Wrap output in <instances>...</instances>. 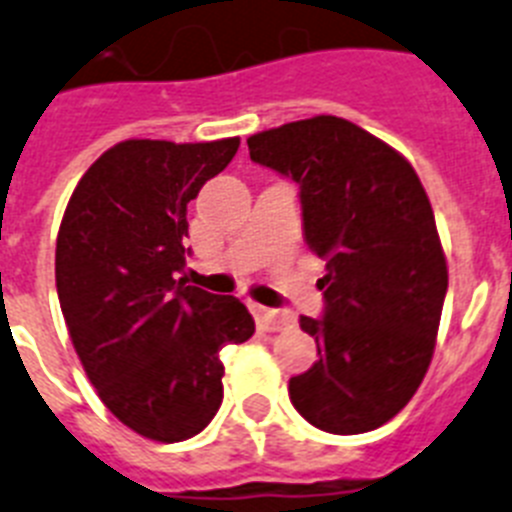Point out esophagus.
Returning <instances> with one entry per match:
<instances>
[{
	"mask_svg": "<svg viewBox=\"0 0 512 512\" xmlns=\"http://www.w3.org/2000/svg\"><path fill=\"white\" fill-rule=\"evenodd\" d=\"M253 316H256V323H259V329L264 331H282V329H290L295 318L285 310H272V308H264V305H253Z\"/></svg>",
	"mask_w": 512,
	"mask_h": 512,
	"instance_id": "34e87169",
	"label": "esophagus"
}]
</instances>
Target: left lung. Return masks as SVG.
Masks as SVG:
<instances>
[{"label": "left lung", "instance_id": "obj_1", "mask_svg": "<svg viewBox=\"0 0 512 512\" xmlns=\"http://www.w3.org/2000/svg\"><path fill=\"white\" fill-rule=\"evenodd\" d=\"M253 163L300 186L308 248L326 259L323 318H300L318 360L290 378L310 425L360 435L409 404L430 368L448 264L412 163L339 116L248 137Z\"/></svg>", "mask_w": 512, "mask_h": 512}]
</instances>
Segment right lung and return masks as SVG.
<instances>
[{
	"label": "right lung",
	"mask_w": 512,
	"mask_h": 512,
	"mask_svg": "<svg viewBox=\"0 0 512 512\" xmlns=\"http://www.w3.org/2000/svg\"><path fill=\"white\" fill-rule=\"evenodd\" d=\"M238 137L126 139L87 168L56 238V292L100 401L147 440L181 443L222 404L220 352L253 336L233 295L186 287V207Z\"/></svg>",
	"instance_id": "right-lung-1"
}]
</instances>
